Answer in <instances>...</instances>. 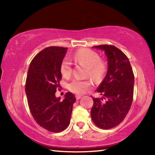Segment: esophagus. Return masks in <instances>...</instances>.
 Instances as JSON below:
<instances>
[{
  "label": "esophagus",
  "instance_id": "1",
  "mask_svg": "<svg viewBox=\"0 0 155 155\" xmlns=\"http://www.w3.org/2000/svg\"><path fill=\"white\" fill-rule=\"evenodd\" d=\"M81 97H82L81 95H76V98H77V100H79Z\"/></svg>",
  "mask_w": 155,
  "mask_h": 155
}]
</instances>
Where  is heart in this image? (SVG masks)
<instances>
[{"mask_svg":"<svg viewBox=\"0 0 155 155\" xmlns=\"http://www.w3.org/2000/svg\"><path fill=\"white\" fill-rule=\"evenodd\" d=\"M74 61L78 64L85 65L87 68V74L96 81H100L103 78L107 70V64L103 60L101 59L99 54L90 49H81L73 55ZM60 71L63 77H69L72 73L71 63L65 59L61 62ZM91 86L90 80H83L75 78L68 85L69 90L77 94L85 92Z\"/></svg>","mask_w":155,"mask_h":155,"instance_id":"b5f03b06","label":"heart"}]
</instances>
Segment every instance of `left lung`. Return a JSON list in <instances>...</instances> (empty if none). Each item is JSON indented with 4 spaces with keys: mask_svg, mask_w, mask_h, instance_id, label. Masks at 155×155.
<instances>
[{
    "mask_svg": "<svg viewBox=\"0 0 155 155\" xmlns=\"http://www.w3.org/2000/svg\"><path fill=\"white\" fill-rule=\"evenodd\" d=\"M92 48L104 52L107 74L97 89L102 97L94 98L91 116L97 127L103 129L116 127L125 118L133 103L135 78L127 57L114 46Z\"/></svg>",
    "mask_w": 155,
    "mask_h": 155,
    "instance_id": "8db88e82",
    "label": "left lung"
}]
</instances>
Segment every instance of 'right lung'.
<instances>
[{
  "label": "right lung",
  "mask_w": 155,
  "mask_h": 155,
  "mask_svg": "<svg viewBox=\"0 0 155 155\" xmlns=\"http://www.w3.org/2000/svg\"><path fill=\"white\" fill-rule=\"evenodd\" d=\"M68 48L51 46L34 57L28 68L25 92L34 120L46 130L59 133L70 122L74 94L67 92L64 98L56 97L61 78L60 66Z\"/></svg>",
  "instance_id": "add662e5"
}]
</instances>
